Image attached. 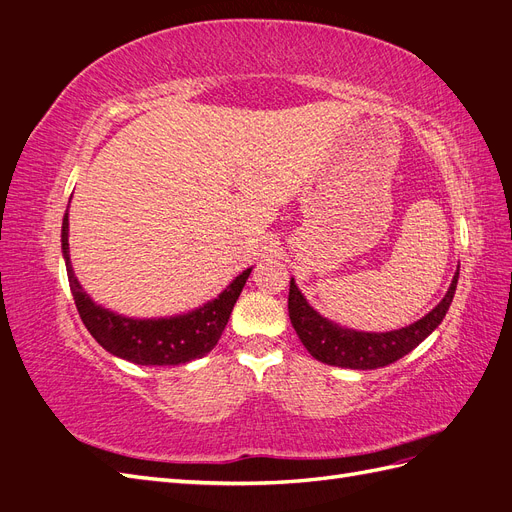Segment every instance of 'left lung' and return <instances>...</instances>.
<instances>
[{"label": "left lung", "mask_w": 512, "mask_h": 512, "mask_svg": "<svg viewBox=\"0 0 512 512\" xmlns=\"http://www.w3.org/2000/svg\"><path fill=\"white\" fill-rule=\"evenodd\" d=\"M459 280V267L453 275V282L448 286L444 299L408 327H401L386 333H367L348 327H339L337 322L320 316L316 309L307 303L299 286L290 280L288 292V314L294 331L307 352L314 359L346 369H378L391 365L401 356L412 352L418 344L438 329V324L446 316L448 307L453 303Z\"/></svg>", "instance_id": "obj_1"}]
</instances>
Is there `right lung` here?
<instances>
[{
    "mask_svg": "<svg viewBox=\"0 0 512 512\" xmlns=\"http://www.w3.org/2000/svg\"><path fill=\"white\" fill-rule=\"evenodd\" d=\"M68 230L66 213L61 224V252H64L70 290L83 324L106 352L136 365H183L209 354L222 337L232 307L252 273V267L245 269L218 297L192 312L168 318H128L98 305L76 280L70 260Z\"/></svg>",
    "mask_w": 512,
    "mask_h": 512,
    "instance_id": "obj_1",
    "label": "right lung"
}]
</instances>
